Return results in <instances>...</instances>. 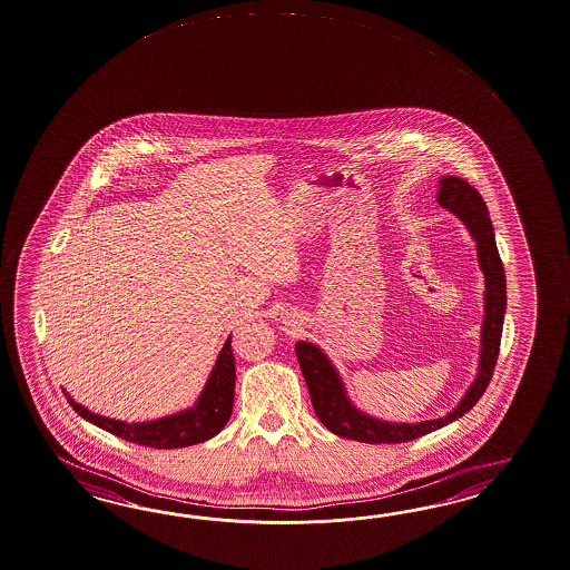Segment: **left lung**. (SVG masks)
<instances>
[{
    "instance_id": "left-lung-1",
    "label": "left lung",
    "mask_w": 570,
    "mask_h": 570,
    "mask_svg": "<svg viewBox=\"0 0 570 570\" xmlns=\"http://www.w3.org/2000/svg\"><path fill=\"white\" fill-rule=\"evenodd\" d=\"M436 199L443 208L451 209L470 230L478 247L480 269L484 274L487 291H484V321H482L478 375L473 379L470 389L465 391V395L461 397V402L446 416L424 420L416 424L387 422L361 412L354 403L350 402L344 383L330 358L315 344L298 342L294 350L305 376L306 387L311 393L313 410L323 422V426L337 436L368 444L414 441L417 436L439 431L446 424H451L453 420L468 414L484 395L488 383L492 379L494 364L499 358L500 335H502L504 308H507V279H504V267L497 249L490 214L482 195L478 194L470 183L459 177H443L439 181Z\"/></svg>"
}]
</instances>
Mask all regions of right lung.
<instances>
[{"label": "right lung", "mask_w": 570, "mask_h": 570, "mask_svg": "<svg viewBox=\"0 0 570 570\" xmlns=\"http://www.w3.org/2000/svg\"><path fill=\"white\" fill-rule=\"evenodd\" d=\"M235 381V354H233L230 335H228L202 395L197 397L194 407L183 410L179 414L158 417L150 422L127 424L121 420L92 414L80 403L73 402L68 393L66 397L71 407L78 412V416L92 422L102 431L126 439L129 443L146 444L153 449H179V446L204 443L223 431L228 417L233 414Z\"/></svg>", "instance_id": "add662e5"}]
</instances>
